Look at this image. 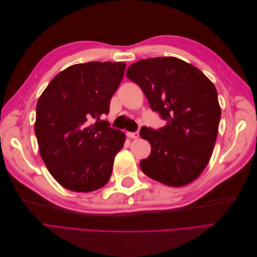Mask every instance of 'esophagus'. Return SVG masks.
<instances>
[{"label":"esophagus","mask_w":257,"mask_h":257,"mask_svg":"<svg viewBox=\"0 0 257 257\" xmlns=\"http://www.w3.org/2000/svg\"><path fill=\"white\" fill-rule=\"evenodd\" d=\"M126 135H127V137H130V138H138V136H139V133L138 132H127L126 133Z\"/></svg>","instance_id":"obj_1"}]
</instances>
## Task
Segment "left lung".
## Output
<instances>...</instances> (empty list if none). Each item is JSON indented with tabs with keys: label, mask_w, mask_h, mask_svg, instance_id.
Instances as JSON below:
<instances>
[{
	"label": "left lung",
	"mask_w": 257,
	"mask_h": 257,
	"mask_svg": "<svg viewBox=\"0 0 257 257\" xmlns=\"http://www.w3.org/2000/svg\"><path fill=\"white\" fill-rule=\"evenodd\" d=\"M126 77L136 82L166 125L143 126L142 138L151 145L141 161L143 173L169 186L189 184L211 158L221 108L214 84L198 68L174 57L141 60Z\"/></svg>",
	"instance_id": "8db88e82"
}]
</instances>
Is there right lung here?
<instances>
[{
	"mask_svg": "<svg viewBox=\"0 0 257 257\" xmlns=\"http://www.w3.org/2000/svg\"><path fill=\"white\" fill-rule=\"evenodd\" d=\"M122 62H88L59 73L36 106L35 135L49 173L65 189L92 192L110 179L123 132L102 116L123 79Z\"/></svg>",
	"mask_w": 257,
	"mask_h": 257,
	"instance_id": "1",
	"label": "right lung"
}]
</instances>
